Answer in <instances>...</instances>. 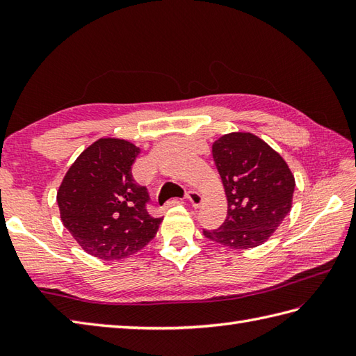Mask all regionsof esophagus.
Listing matches in <instances>:
<instances>
[{"mask_svg": "<svg viewBox=\"0 0 356 356\" xmlns=\"http://www.w3.org/2000/svg\"><path fill=\"white\" fill-rule=\"evenodd\" d=\"M186 199H188V202H190L194 208H199L202 205V202H203V197L197 191H188Z\"/></svg>", "mask_w": 356, "mask_h": 356, "instance_id": "34e87169", "label": "esophagus"}]
</instances>
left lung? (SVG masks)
<instances>
[{
  "mask_svg": "<svg viewBox=\"0 0 356 356\" xmlns=\"http://www.w3.org/2000/svg\"><path fill=\"white\" fill-rule=\"evenodd\" d=\"M213 157L228 200V216L209 240L231 249H252L274 236L292 208L295 177L280 153L246 131L223 134Z\"/></svg>",
  "mask_w": 356,
  "mask_h": 356,
  "instance_id": "8db88e82",
  "label": "left lung"
}]
</instances>
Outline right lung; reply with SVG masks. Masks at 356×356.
I'll return each instance as SVG.
<instances>
[{
  "mask_svg": "<svg viewBox=\"0 0 356 356\" xmlns=\"http://www.w3.org/2000/svg\"><path fill=\"white\" fill-rule=\"evenodd\" d=\"M134 143L101 138L72 163L56 200L63 225L90 255L120 260L154 238L162 218L148 214L145 186L133 179Z\"/></svg>",
  "mask_w": 356,
  "mask_h": 356,
  "instance_id": "1",
  "label": "right lung"
}]
</instances>
